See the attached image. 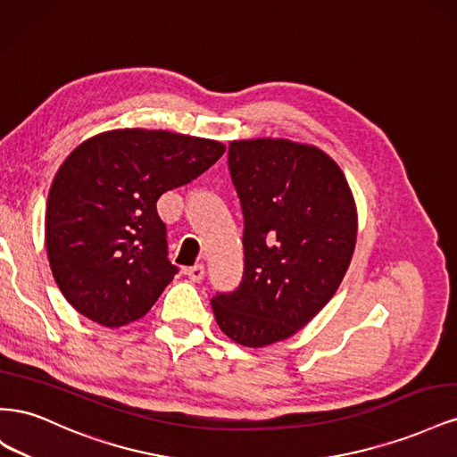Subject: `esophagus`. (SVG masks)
Returning <instances> with one entry per match:
<instances>
[{
	"instance_id": "esophagus-1",
	"label": "esophagus",
	"mask_w": 457,
	"mask_h": 457,
	"mask_svg": "<svg viewBox=\"0 0 457 457\" xmlns=\"http://www.w3.org/2000/svg\"><path fill=\"white\" fill-rule=\"evenodd\" d=\"M185 274L192 282H200L204 278V265H192L185 269Z\"/></svg>"
}]
</instances>
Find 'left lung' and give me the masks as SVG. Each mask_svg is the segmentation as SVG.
I'll return each instance as SVG.
<instances>
[{
  "instance_id": "left-lung-1",
  "label": "left lung",
  "mask_w": 457,
  "mask_h": 457,
  "mask_svg": "<svg viewBox=\"0 0 457 457\" xmlns=\"http://www.w3.org/2000/svg\"><path fill=\"white\" fill-rule=\"evenodd\" d=\"M228 170L244 215V276L212 307L244 347L292 337L334 297L356 244V205L326 152L287 139L232 141Z\"/></svg>"
}]
</instances>
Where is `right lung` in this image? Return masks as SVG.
Returning a JSON list of instances; mask_svg holds the SVG:
<instances>
[{"label":"right lung","mask_w":457,"mask_h":457,"mask_svg":"<svg viewBox=\"0 0 457 457\" xmlns=\"http://www.w3.org/2000/svg\"><path fill=\"white\" fill-rule=\"evenodd\" d=\"M225 145L148 129L95 135L53 179L49 265L66 301L108 328L145 316L177 274L156 202L223 156Z\"/></svg>","instance_id":"obj_1"}]
</instances>
